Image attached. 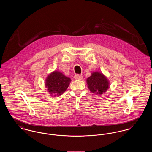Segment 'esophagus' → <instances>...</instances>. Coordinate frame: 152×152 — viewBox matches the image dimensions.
<instances>
[{
	"label": "esophagus",
	"instance_id": "1",
	"mask_svg": "<svg viewBox=\"0 0 152 152\" xmlns=\"http://www.w3.org/2000/svg\"><path fill=\"white\" fill-rule=\"evenodd\" d=\"M74 78L76 80H82L83 79V76L79 75H76L75 76H74Z\"/></svg>",
	"mask_w": 152,
	"mask_h": 152
}]
</instances>
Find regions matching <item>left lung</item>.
<instances>
[{"label": "left lung", "mask_w": 152, "mask_h": 152, "mask_svg": "<svg viewBox=\"0 0 152 152\" xmlns=\"http://www.w3.org/2000/svg\"><path fill=\"white\" fill-rule=\"evenodd\" d=\"M87 84L90 91L96 95L105 94L110 86L107 77L100 71L91 73V76L87 79Z\"/></svg>", "instance_id": "1"}]
</instances>
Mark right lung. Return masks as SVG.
Segmentation results:
<instances>
[{
    "instance_id": "add662e5",
    "label": "right lung",
    "mask_w": 152,
    "mask_h": 152,
    "mask_svg": "<svg viewBox=\"0 0 152 152\" xmlns=\"http://www.w3.org/2000/svg\"><path fill=\"white\" fill-rule=\"evenodd\" d=\"M71 79L58 71L50 73L45 80V87L51 96L56 97L65 92Z\"/></svg>"
}]
</instances>
